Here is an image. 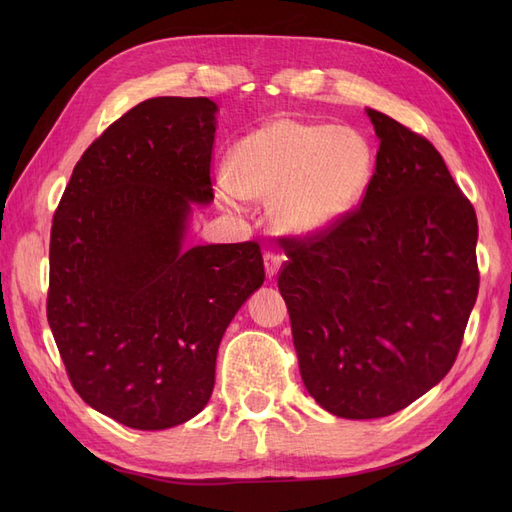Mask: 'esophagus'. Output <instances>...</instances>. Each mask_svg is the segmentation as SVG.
<instances>
[{
    "instance_id": "esophagus-1",
    "label": "esophagus",
    "mask_w": 512,
    "mask_h": 512,
    "mask_svg": "<svg viewBox=\"0 0 512 512\" xmlns=\"http://www.w3.org/2000/svg\"><path fill=\"white\" fill-rule=\"evenodd\" d=\"M280 267H282V256H277L273 252H267L265 254V273H267L269 280H273V277L277 275V271H280Z\"/></svg>"
}]
</instances>
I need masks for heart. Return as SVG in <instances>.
<instances>
[{
    "instance_id": "obj_1",
    "label": "heart",
    "mask_w": 512,
    "mask_h": 512,
    "mask_svg": "<svg viewBox=\"0 0 512 512\" xmlns=\"http://www.w3.org/2000/svg\"><path fill=\"white\" fill-rule=\"evenodd\" d=\"M371 149L348 128L294 119L269 121L230 149L220 200H271V222L286 235H314L359 203L371 179Z\"/></svg>"
}]
</instances>
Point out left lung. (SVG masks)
Wrapping results in <instances>:
<instances>
[{"mask_svg":"<svg viewBox=\"0 0 512 512\" xmlns=\"http://www.w3.org/2000/svg\"><path fill=\"white\" fill-rule=\"evenodd\" d=\"M380 147L361 207L284 245L307 393L342 418L404 410L451 371L478 294V224L427 138L367 108Z\"/></svg>","mask_w":512,"mask_h":512,"instance_id":"left-lung-1","label":"left lung"}]
</instances>
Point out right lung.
I'll return each instance as SVG.
<instances>
[{
	"label": "right lung",
	"instance_id": "add662e5",
	"mask_svg": "<svg viewBox=\"0 0 512 512\" xmlns=\"http://www.w3.org/2000/svg\"><path fill=\"white\" fill-rule=\"evenodd\" d=\"M218 104L151 98L76 162L51 228L46 318L74 391L117 423L156 431L207 406L230 320L265 282L260 245L185 250L209 205Z\"/></svg>",
	"mask_w": 512,
	"mask_h": 512
}]
</instances>
